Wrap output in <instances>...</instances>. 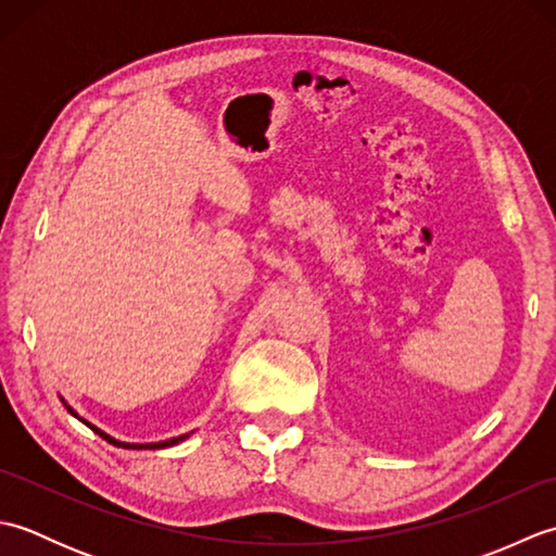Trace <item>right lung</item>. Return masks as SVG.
Masks as SVG:
<instances>
[{"instance_id":"right-lung-1","label":"right lung","mask_w":556,"mask_h":556,"mask_svg":"<svg viewBox=\"0 0 556 556\" xmlns=\"http://www.w3.org/2000/svg\"><path fill=\"white\" fill-rule=\"evenodd\" d=\"M68 410H71V408H68ZM71 413H74V410H71ZM74 416H76V413H74ZM80 420H83V418H80ZM83 422H86V420H83ZM86 425H88L90 430H96V432L102 437V440H108L110 444H114V446H124V448H164V446H172V444H176V442H181V440H184V437H174V440H167V442H157V444H126V442H116L114 437L104 434V432H102V430H98V428H92L90 422H86Z\"/></svg>"}]
</instances>
